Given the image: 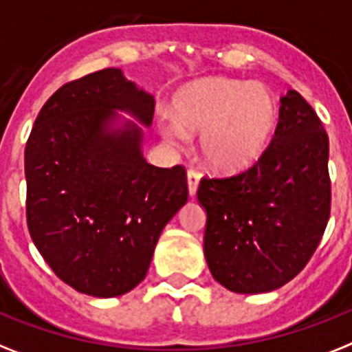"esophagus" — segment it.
I'll return each mask as SVG.
<instances>
[{
    "instance_id": "obj_1",
    "label": "esophagus",
    "mask_w": 352,
    "mask_h": 352,
    "mask_svg": "<svg viewBox=\"0 0 352 352\" xmlns=\"http://www.w3.org/2000/svg\"><path fill=\"white\" fill-rule=\"evenodd\" d=\"M199 179H201L199 173H196V170H188V173H187V185H188V194H190V196H194V194H196L197 185H199Z\"/></svg>"
}]
</instances>
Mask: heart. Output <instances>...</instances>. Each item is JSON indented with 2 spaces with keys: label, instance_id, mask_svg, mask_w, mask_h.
<instances>
[{
  "label": "heart",
  "instance_id": "heart-1",
  "mask_svg": "<svg viewBox=\"0 0 352 352\" xmlns=\"http://www.w3.org/2000/svg\"><path fill=\"white\" fill-rule=\"evenodd\" d=\"M173 122L160 135L176 149L199 135V153L217 173H241L257 164L277 124V102L263 84L212 77L187 84L170 104Z\"/></svg>",
  "mask_w": 352,
  "mask_h": 352
}]
</instances>
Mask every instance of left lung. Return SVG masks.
I'll use <instances>...</instances> for the list:
<instances>
[{
  "mask_svg": "<svg viewBox=\"0 0 352 352\" xmlns=\"http://www.w3.org/2000/svg\"><path fill=\"white\" fill-rule=\"evenodd\" d=\"M329 138L295 89L280 98L274 140L232 178H203V250L217 283L234 293H268L300 274L320 243L331 210Z\"/></svg>",
  "mask_w": 352,
  "mask_h": 352,
  "instance_id": "obj_1",
  "label": "left lung"
}]
</instances>
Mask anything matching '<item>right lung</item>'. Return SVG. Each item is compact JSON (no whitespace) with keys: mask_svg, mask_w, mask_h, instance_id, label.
<instances>
[{"mask_svg":"<svg viewBox=\"0 0 352 352\" xmlns=\"http://www.w3.org/2000/svg\"><path fill=\"white\" fill-rule=\"evenodd\" d=\"M155 97L106 68L60 86L36 118L25 149L26 223L54 274L109 298L145 278L165 225L187 203L182 165L162 169L142 153Z\"/></svg>","mask_w":352,"mask_h":352,"instance_id":"1","label":"right lung"}]
</instances>
